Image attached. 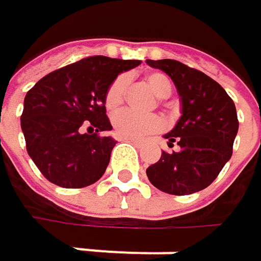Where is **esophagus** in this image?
Segmentation results:
<instances>
[{
    "instance_id": "34e87169",
    "label": "esophagus",
    "mask_w": 261,
    "mask_h": 261,
    "mask_svg": "<svg viewBox=\"0 0 261 261\" xmlns=\"http://www.w3.org/2000/svg\"><path fill=\"white\" fill-rule=\"evenodd\" d=\"M125 142H130L133 145H140V140L139 139H124Z\"/></svg>"
}]
</instances>
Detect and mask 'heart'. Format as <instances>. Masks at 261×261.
Wrapping results in <instances>:
<instances>
[{
    "label": "heart",
    "mask_w": 261,
    "mask_h": 261,
    "mask_svg": "<svg viewBox=\"0 0 261 261\" xmlns=\"http://www.w3.org/2000/svg\"><path fill=\"white\" fill-rule=\"evenodd\" d=\"M145 83L154 92V95L159 96L160 102L163 101V98L169 96V93L172 90L171 81L162 72L146 74ZM125 89H127V79L122 75L116 77L109 84V87L104 93V106L110 113H113L122 107L124 98H125ZM113 128L119 137L140 139L149 133H157L162 130L163 121L157 115H137L134 112L125 110V112L118 113L113 118Z\"/></svg>",
    "instance_id": "b5f03b06"
}]
</instances>
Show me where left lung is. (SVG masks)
<instances>
[{
    "mask_svg": "<svg viewBox=\"0 0 261 261\" xmlns=\"http://www.w3.org/2000/svg\"><path fill=\"white\" fill-rule=\"evenodd\" d=\"M166 72L181 96V118L165 134L168 146L157 163L146 169L148 180L171 195H190L208 187L231 159L239 130L236 106L224 87L204 72L181 62L146 60Z\"/></svg>",
    "mask_w": 261,
    "mask_h": 261,
    "instance_id": "1",
    "label": "left lung"
}]
</instances>
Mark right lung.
Here are the masks:
<instances>
[{
  "label": "right lung",
  "instance_id": "right-lung-1",
  "mask_svg": "<svg viewBox=\"0 0 261 261\" xmlns=\"http://www.w3.org/2000/svg\"><path fill=\"white\" fill-rule=\"evenodd\" d=\"M137 65L140 60L86 57L49 72L27 92L21 116L27 152L48 181L81 189L102 177L116 145L104 136L112 130L104 93Z\"/></svg>",
  "mask_w": 261,
  "mask_h": 261
}]
</instances>
